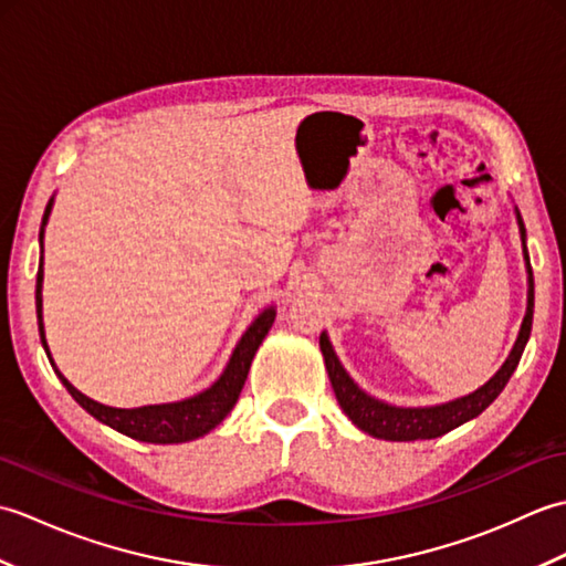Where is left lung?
Returning <instances> with one entry per match:
<instances>
[{"label":"left lung","instance_id":"1","mask_svg":"<svg viewBox=\"0 0 566 566\" xmlns=\"http://www.w3.org/2000/svg\"><path fill=\"white\" fill-rule=\"evenodd\" d=\"M515 211V223H518L521 243H523V260H525V272H527V306L525 316L521 323L518 338H515L506 363L499 367V371L491 377L482 387L474 389L472 394L460 396V399L436 403V406H394L381 399L369 396L365 389L357 387V381L347 375V369L335 355L328 333H321V353L323 363H326L328 379L333 384L335 399H338L343 413L353 420V423L365 430L367 436L379 438V440H394V442H408V440H432L440 438L444 432L460 428L467 420L476 418L482 411L494 403L496 396L506 387L511 375L521 363V355L531 338L533 328V308H535V282H533V268L531 258H527V245H525V223L521 219L518 207Z\"/></svg>","mask_w":566,"mask_h":566}]
</instances>
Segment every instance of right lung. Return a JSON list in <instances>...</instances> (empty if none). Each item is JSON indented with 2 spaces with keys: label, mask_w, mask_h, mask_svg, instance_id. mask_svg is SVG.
Masks as SVG:
<instances>
[{
  "label": "right lung",
  "mask_w": 566,
  "mask_h": 566,
  "mask_svg": "<svg viewBox=\"0 0 566 566\" xmlns=\"http://www.w3.org/2000/svg\"><path fill=\"white\" fill-rule=\"evenodd\" d=\"M53 201L51 197L43 213V223H41V233H39V243H41V260H39V276H35V314H39V333H41V343L43 350L51 359L53 371L57 379L63 381V387L70 391L72 399H75L84 411L94 416L99 423L109 426L114 430L122 432V436H128L140 442H153V444H177V442H189L203 438L209 430H213L221 420L233 411V406L238 401L240 391H243V384L248 379V371L252 365V357H255L258 347L262 345L264 335L270 333L272 323L276 318V306H264L255 321L250 323L248 331L243 333V338L238 340L233 347L231 357L221 371V377L216 379L209 389H203L195 396H187L182 401H170V403H150V406H138V408H116V406H104L99 401L90 399L82 391H77L72 384L63 377L51 357V347H48L45 340V326H43V238H45V226L48 219H51L53 211Z\"/></svg>",
  "instance_id": "1"
}]
</instances>
